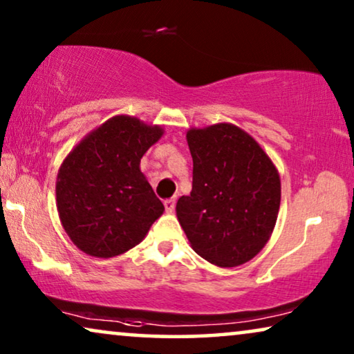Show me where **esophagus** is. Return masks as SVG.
I'll list each match as a JSON object with an SVG mask.
<instances>
[{
	"label": "esophagus",
	"instance_id": "1",
	"mask_svg": "<svg viewBox=\"0 0 354 354\" xmlns=\"http://www.w3.org/2000/svg\"><path fill=\"white\" fill-rule=\"evenodd\" d=\"M164 206H166L167 212H172L176 209V198H169V200L164 201Z\"/></svg>",
	"mask_w": 354,
	"mask_h": 354
}]
</instances>
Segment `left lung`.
Instances as JSON below:
<instances>
[{
  "mask_svg": "<svg viewBox=\"0 0 354 354\" xmlns=\"http://www.w3.org/2000/svg\"><path fill=\"white\" fill-rule=\"evenodd\" d=\"M193 183L177 219L192 248L221 268L253 259L272 235L280 177L256 140L234 124L190 129Z\"/></svg>",
  "mask_w": 354,
  "mask_h": 354,
  "instance_id": "8db88e82",
  "label": "left lung"
}]
</instances>
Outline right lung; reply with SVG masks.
I'll return each instance as SVG.
<instances>
[{"instance_id":"obj_1","label":"right lung","mask_w":354,"mask_h":354,"mask_svg":"<svg viewBox=\"0 0 354 354\" xmlns=\"http://www.w3.org/2000/svg\"><path fill=\"white\" fill-rule=\"evenodd\" d=\"M159 125L114 115L62 161L56 180L61 224L77 248L114 258L147 236L164 206L140 171V159L162 137Z\"/></svg>"}]
</instances>
